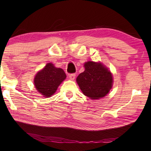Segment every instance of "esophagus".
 <instances>
[{"mask_svg":"<svg viewBox=\"0 0 151 151\" xmlns=\"http://www.w3.org/2000/svg\"><path fill=\"white\" fill-rule=\"evenodd\" d=\"M69 78L70 80H73L74 79H75V78H76V74H75V73H71V74H70V75L69 76Z\"/></svg>","mask_w":151,"mask_h":151,"instance_id":"obj_1","label":"esophagus"}]
</instances>
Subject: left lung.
<instances>
[{"label":"left lung","mask_w":151,"mask_h":151,"mask_svg":"<svg viewBox=\"0 0 151 151\" xmlns=\"http://www.w3.org/2000/svg\"><path fill=\"white\" fill-rule=\"evenodd\" d=\"M84 71L80 73L76 82L84 96L91 100L104 98L113 86V76L101 63L86 62Z\"/></svg>","instance_id":"1"}]
</instances>
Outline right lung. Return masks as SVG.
<instances>
[{"label":"right lung","mask_w":151,"mask_h":151,"mask_svg":"<svg viewBox=\"0 0 151 151\" xmlns=\"http://www.w3.org/2000/svg\"><path fill=\"white\" fill-rule=\"evenodd\" d=\"M66 78L67 76L63 69L55 67L53 64L49 63L37 73L34 83L37 91L43 97L49 98L55 93Z\"/></svg>","instance_id":"obj_1"}]
</instances>
